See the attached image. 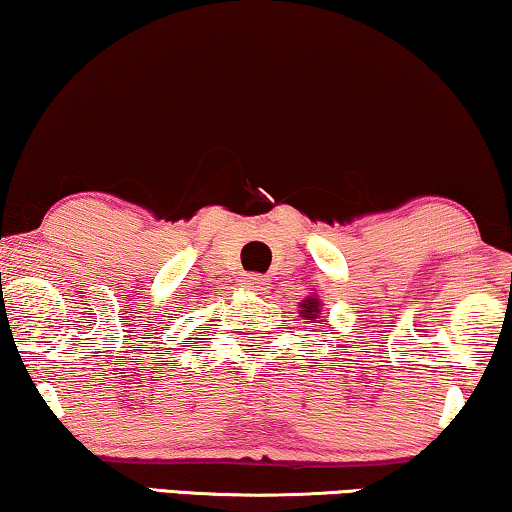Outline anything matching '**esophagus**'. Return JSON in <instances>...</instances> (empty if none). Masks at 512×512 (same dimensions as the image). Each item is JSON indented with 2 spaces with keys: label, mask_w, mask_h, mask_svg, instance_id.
<instances>
[{
  "label": "esophagus",
  "mask_w": 512,
  "mask_h": 512,
  "mask_svg": "<svg viewBox=\"0 0 512 512\" xmlns=\"http://www.w3.org/2000/svg\"><path fill=\"white\" fill-rule=\"evenodd\" d=\"M244 286H247V291L251 293H263L268 289V279L261 275H247L244 277Z\"/></svg>",
  "instance_id": "obj_1"
}]
</instances>
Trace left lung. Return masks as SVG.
Segmentation results:
<instances>
[{
	"label": "left lung",
	"instance_id": "obj_1",
	"mask_svg": "<svg viewBox=\"0 0 512 512\" xmlns=\"http://www.w3.org/2000/svg\"><path fill=\"white\" fill-rule=\"evenodd\" d=\"M321 298L317 296V293H314V296H307L303 303H300V317H305V319H310V324H319V319H321Z\"/></svg>",
	"mask_w": 512,
	"mask_h": 512
}]
</instances>
